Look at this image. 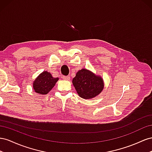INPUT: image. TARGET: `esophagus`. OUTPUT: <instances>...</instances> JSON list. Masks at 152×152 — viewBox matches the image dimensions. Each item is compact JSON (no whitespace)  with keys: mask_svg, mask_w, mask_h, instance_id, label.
<instances>
[{"mask_svg":"<svg viewBox=\"0 0 152 152\" xmlns=\"http://www.w3.org/2000/svg\"><path fill=\"white\" fill-rule=\"evenodd\" d=\"M62 79L64 80H70V77L69 76H62Z\"/></svg>","mask_w":152,"mask_h":152,"instance_id":"1","label":"esophagus"}]
</instances>
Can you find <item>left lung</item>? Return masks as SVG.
Masks as SVG:
<instances>
[{
	"label": "left lung",
	"mask_w": 152,
	"mask_h": 152,
	"mask_svg": "<svg viewBox=\"0 0 152 152\" xmlns=\"http://www.w3.org/2000/svg\"><path fill=\"white\" fill-rule=\"evenodd\" d=\"M72 84L79 96L84 99L94 98L104 87L103 79L86 69H81L72 79Z\"/></svg>",
	"instance_id": "8db88e82"
}]
</instances>
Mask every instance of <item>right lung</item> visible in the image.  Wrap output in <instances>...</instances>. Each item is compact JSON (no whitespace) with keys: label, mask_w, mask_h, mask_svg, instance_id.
<instances>
[{"label":"right lung","mask_w":152,"mask_h":152,"mask_svg":"<svg viewBox=\"0 0 152 152\" xmlns=\"http://www.w3.org/2000/svg\"><path fill=\"white\" fill-rule=\"evenodd\" d=\"M59 80L54 77L48 71H43L33 82V89L35 92L41 95H46L53 88Z\"/></svg>","instance_id":"obj_1"}]
</instances>
